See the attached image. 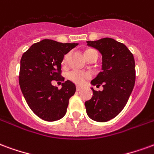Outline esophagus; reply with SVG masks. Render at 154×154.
I'll use <instances>...</instances> for the list:
<instances>
[{
  "label": "esophagus",
  "mask_w": 154,
  "mask_h": 154,
  "mask_svg": "<svg viewBox=\"0 0 154 154\" xmlns=\"http://www.w3.org/2000/svg\"><path fill=\"white\" fill-rule=\"evenodd\" d=\"M76 90L80 91L81 90V88H80V87H79V86H77V87H76Z\"/></svg>",
  "instance_id": "1"
}]
</instances>
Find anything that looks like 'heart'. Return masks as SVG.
<instances>
[{"label": "heart", "instance_id": "heart-1", "mask_svg": "<svg viewBox=\"0 0 154 154\" xmlns=\"http://www.w3.org/2000/svg\"><path fill=\"white\" fill-rule=\"evenodd\" d=\"M92 51H94L93 49H88L85 51V57H87L88 54L90 53ZM69 54H66L63 58V64H66L67 62V60L69 58ZM91 77L90 73L84 72V71H79V70H71L67 74V78L70 81L75 83V85H82L85 84L86 79H88Z\"/></svg>", "mask_w": 154, "mask_h": 154}]
</instances>
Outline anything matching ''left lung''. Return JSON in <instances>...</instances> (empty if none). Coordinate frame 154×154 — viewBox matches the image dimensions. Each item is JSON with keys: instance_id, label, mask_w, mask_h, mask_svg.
Returning a JSON list of instances; mask_svg holds the SVG:
<instances>
[{"instance_id": "left-lung-1", "label": "left lung", "mask_w": 154, "mask_h": 154, "mask_svg": "<svg viewBox=\"0 0 154 154\" xmlns=\"http://www.w3.org/2000/svg\"><path fill=\"white\" fill-rule=\"evenodd\" d=\"M103 56V71L91 81L103 85V91L93 90V97L85 102L87 114L92 120L106 122L122 112L131 96L135 82V63L133 54L122 42L110 38L88 41Z\"/></svg>"}]
</instances>
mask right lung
I'll return each instance as SVG.
<instances>
[{"mask_svg":"<svg viewBox=\"0 0 154 154\" xmlns=\"http://www.w3.org/2000/svg\"><path fill=\"white\" fill-rule=\"evenodd\" d=\"M77 45L44 39L32 44L21 57L19 83L22 94L30 109L44 121L62 118L75 93V85L69 80L62 83L61 88L54 87L51 81H64L61 62Z\"/></svg>","mask_w":154,"mask_h":154,"instance_id":"1","label":"right lung"}]
</instances>
